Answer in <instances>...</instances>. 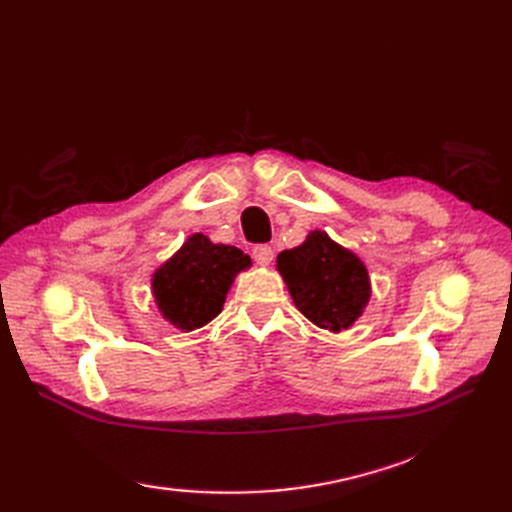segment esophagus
I'll return each instance as SVG.
<instances>
[{"instance_id":"esophagus-1","label":"esophagus","mask_w":512,"mask_h":512,"mask_svg":"<svg viewBox=\"0 0 512 512\" xmlns=\"http://www.w3.org/2000/svg\"><path fill=\"white\" fill-rule=\"evenodd\" d=\"M252 254H254V260L258 262L260 267H269L271 265V260H273L271 245H256L254 250H252Z\"/></svg>"}]
</instances>
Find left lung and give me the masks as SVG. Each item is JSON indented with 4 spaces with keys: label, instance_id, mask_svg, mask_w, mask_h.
I'll use <instances>...</instances> for the list:
<instances>
[{
    "label": "left lung",
    "instance_id": "left-lung-1",
    "mask_svg": "<svg viewBox=\"0 0 512 512\" xmlns=\"http://www.w3.org/2000/svg\"><path fill=\"white\" fill-rule=\"evenodd\" d=\"M275 269L299 312L324 331H348L371 299L365 262L324 230H312L301 245L277 254Z\"/></svg>",
    "mask_w": 512,
    "mask_h": 512
}]
</instances>
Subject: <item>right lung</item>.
Returning a JSON list of instances; mask_svg holds the SVG:
<instances>
[{
    "mask_svg": "<svg viewBox=\"0 0 512 512\" xmlns=\"http://www.w3.org/2000/svg\"><path fill=\"white\" fill-rule=\"evenodd\" d=\"M252 258L239 247L213 243L194 232L151 275V294L160 316L175 329L190 333L222 312L226 294Z\"/></svg>",
    "mask_w": 512,
    "mask_h": 512,
    "instance_id": "right-lung-1",
    "label": "right lung"
}]
</instances>
